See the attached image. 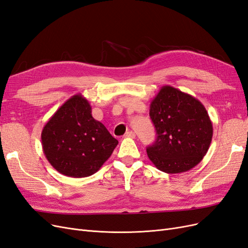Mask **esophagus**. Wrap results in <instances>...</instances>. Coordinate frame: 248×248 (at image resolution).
<instances>
[{"mask_svg": "<svg viewBox=\"0 0 248 248\" xmlns=\"http://www.w3.org/2000/svg\"><path fill=\"white\" fill-rule=\"evenodd\" d=\"M125 138H131V139H134L136 138V133H134L133 131H131V130H129V131H127L126 133H125V136H124Z\"/></svg>", "mask_w": 248, "mask_h": 248, "instance_id": "1", "label": "esophagus"}]
</instances>
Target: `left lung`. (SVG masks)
<instances>
[{
	"mask_svg": "<svg viewBox=\"0 0 248 248\" xmlns=\"http://www.w3.org/2000/svg\"><path fill=\"white\" fill-rule=\"evenodd\" d=\"M157 138L147 148L149 159L167 174L191 170L207 154L213 126L202 103L180 90L163 86L150 104Z\"/></svg>",
	"mask_w": 248,
	"mask_h": 248,
	"instance_id": "obj_1",
	"label": "left lung"
}]
</instances>
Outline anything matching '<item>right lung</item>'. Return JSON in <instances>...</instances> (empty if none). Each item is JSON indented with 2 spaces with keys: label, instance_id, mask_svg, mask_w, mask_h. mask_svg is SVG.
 Listing matches in <instances>:
<instances>
[{
  "label": "right lung",
  "instance_id": "obj_1",
  "mask_svg": "<svg viewBox=\"0 0 248 248\" xmlns=\"http://www.w3.org/2000/svg\"><path fill=\"white\" fill-rule=\"evenodd\" d=\"M43 153L60 174L89 177L100 170L118 140L92 116V108L81 94L65 101L41 132Z\"/></svg>",
  "mask_w": 248,
  "mask_h": 248
}]
</instances>
